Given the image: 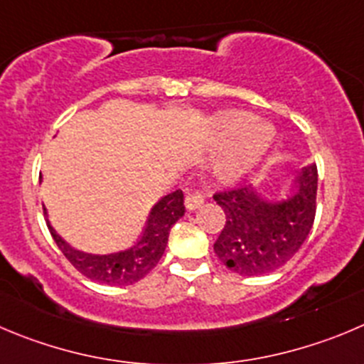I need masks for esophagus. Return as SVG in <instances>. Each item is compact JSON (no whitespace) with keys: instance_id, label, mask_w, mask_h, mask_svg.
<instances>
[{"instance_id":"34e87169","label":"esophagus","mask_w":364,"mask_h":364,"mask_svg":"<svg viewBox=\"0 0 364 364\" xmlns=\"http://www.w3.org/2000/svg\"><path fill=\"white\" fill-rule=\"evenodd\" d=\"M202 203H203V196L198 195V193H188V195H186V207H188V210L198 209Z\"/></svg>"}]
</instances>
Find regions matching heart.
I'll use <instances>...</instances> for the list:
<instances>
[{
    "mask_svg": "<svg viewBox=\"0 0 364 364\" xmlns=\"http://www.w3.org/2000/svg\"><path fill=\"white\" fill-rule=\"evenodd\" d=\"M218 143L228 144L218 171L223 178L234 180L257 164L266 154L273 134L264 124L255 123L254 117L240 110L218 114L214 119Z\"/></svg>",
    "mask_w": 364,
    "mask_h": 364,
    "instance_id": "heart-1",
    "label": "heart"
}]
</instances>
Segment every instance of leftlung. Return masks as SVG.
Wrapping results in <instances>:
<instances>
[{"label": "left lung", "instance_id": "left-lung-1", "mask_svg": "<svg viewBox=\"0 0 364 364\" xmlns=\"http://www.w3.org/2000/svg\"><path fill=\"white\" fill-rule=\"evenodd\" d=\"M318 169H300L296 188L282 202H266L248 186L214 193L225 213V227L214 252L227 268L254 277L280 268L299 252L309 236L316 214Z\"/></svg>", "mask_w": 364, "mask_h": 364}]
</instances>
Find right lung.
I'll return each instance as SVG.
<instances>
[{"instance_id":"1","label":"right lung","mask_w":364,"mask_h":364,"mask_svg":"<svg viewBox=\"0 0 364 364\" xmlns=\"http://www.w3.org/2000/svg\"><path fill=\"white\" fill-rule=\"evenodd\" d=\"M184 193L176 189L155 203L148 216L146 228L137 245L124 252L109 255H91L75 250L58 236L50 223H48V228L65 259L82 275L102 284L128 286L143 279L157 266L168 245L169 228L184 216Z\"/></svg>"}]
</instances>
